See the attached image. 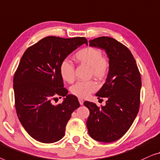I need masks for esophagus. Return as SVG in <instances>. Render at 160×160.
<instances>
[{
  "instance_id": "1",
  "label": "esophagus",
  "mask_w": 160,
  "mask_h": 160,
  "mask_svg": "<svg viewBox=\"0 0 160 160\" xmlns=\"http://www.w3.org/2000/svg\"><path fill=\"white\" fill-rule=\"evenodd\" d=\"M79 102L80 103V105H82L83 102H84V100H83L82 98H79Z\"/></svg>"
}]
</instances>
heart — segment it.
Wrapping results in <instances>:
<instances>
[{
	"instance_id": "1",
	"label": "heart",
	"mask_w": 160,
	"mask_h": 160,
	"mask_svg": "<svg viewBox=\"0 0 160 160\" xmlns=\"http://www.w3.org/2000/svg\"><path fill=\"white\" fill-rule=\"evenodd\" d=\"M75 58L80 64L87 65L91 69V75L97 80H102L107 77L110 69V62L107 57H103L99 49L88 47L81 49L75 53ZM60 74L63 79L72 83L75 80V66L69 60H63L59 67ZM98 89V85L93 80L79 81L71 88L73 95L80 98H87Z\"/></svg>"
}]
</instances>
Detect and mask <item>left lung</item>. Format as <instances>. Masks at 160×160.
Segmentation results:
<instances>
[{"mask_svg":"<svg viewBox=\"0 0 160 160\" xmlns=\"http://www.w3.org/2000/svg\"><path fill=\"white\" fill-rule=\"evenodd\" d=\"M89 42L90 46L106 51L110 69L106 82L96 94L98 98H107L106 106L84 102L90 111L87 128L92 138L114 142L129 130L138 112L141 74L130 51L118 40L102 36Z\"/></svg>","mask_w":160,"mask_h":160,"instance_id":"obj_1","label":"left lung"}]
</instances>
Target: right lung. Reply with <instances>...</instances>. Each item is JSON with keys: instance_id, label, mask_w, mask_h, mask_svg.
<instances>
[{"instance_id": "1", "label": "right lung", "mask_w": 160, "mask_h": 160, "mask_svg": "<svg viewBox=\"0 0 160 160\" xmlns=\"http://www.w3.org/2000/svg\"><path fill=\"white\" fill-rule=\"evenodd\" d=\"M85 38L48 36L29 47L13 75L15 108L18 118L29 135L41 143H54L64 136L72 113L80 107L78 98L68 95L59 67ZM57 96L65 97L58 105Z\"/></svg>"}]
</instances>
